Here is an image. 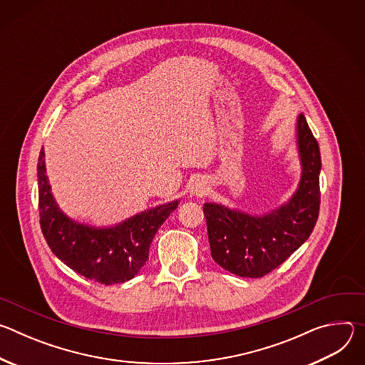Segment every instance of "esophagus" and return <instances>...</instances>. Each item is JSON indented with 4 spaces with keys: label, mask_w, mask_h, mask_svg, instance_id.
Here are the masks:
<instances>
[{
    "label": "esophagus",
    "mask_w": 365,
    "mask_h": 365,
    "mask_svg": "<svg viewBox=\"0 0 365 365\" xmlns=\"http://www.w3.org/2000/svg\"><path fill=\"white\" fill-rule=\"evenodd\" d=\"M206 190H207V183H206V180H203V179H196L192 185H190V187H189V192H190V195H205L206 193Z\"/></svg>",
    "instance_id": "1"
}]
</instances>
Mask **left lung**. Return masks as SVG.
<instances>
[{
  "label": "left lung",
  "instance_id": "8db88e82",
  "mask_svg": "<svg viewBox=\"0 0 365 365\" xmlns=\"http://www.w3.org/2000/svg\"><path fill=\"white\" fill-rule=\"evenodd\" d=\"M302 163L299 187L270 214L254 217L218 203H205L211 255L222 269L241 277H263L279 267L309 238L319 217L321 153L304 115L297 117Z\"/></svg>",
  "mask_w": 365,
  "mask_h": 365
}]
</instances>
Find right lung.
Returning a JSON list of instances; mask_svg holds the SVG:
<instances>
[{"label":"right lung","mask_w":365,"mask_h":365,"mask_svg":"<svg viewBox=\"0 0 365 365\" xmlns=\"http://www.w3.org/2000/svg\"><path fill=\"white\" fill-rule=\"evenodd\" d=\"M40 227L53 254L78 274L101 284L133 279L148 259L151 241L179 200L155 206L110 228L78 224L55 202L46 176L44 150L37 163Z\"/></svg>","instance_id":"right-lung-1"}]
</instances>
